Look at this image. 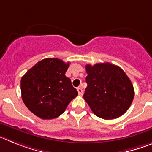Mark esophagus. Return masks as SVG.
<instances>
[{
    "label": "esophagus",
    "instance_id": "obj_1",
    "mask_svg": "<svg viewBox=\"0 0 152 152\" xmlns=\"http://www.w3.org/2000/svg\"><path fill=\"white\" fill-rule=\"evenodd\" d=\"M77 91H78V93H79V95H83V88H80V87H79V88H78Z\"/></svg>",
    "mask_w": 152,
    "mask_h": 152
}]
</instances>
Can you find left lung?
Returning <instances> with one entry per match:
<instances>
[{
    "mask_svg": "<svg viewBox=\"0 0 152 152\" xmlns=\"http://www.w3.org/2000/svg\"><path fill=\"white\" fill-rule=\"evenodd\" d=\"M86 69L88 86L83 98L93 113L104 120L126 113L133 100L134 88L125 72L110 63L87 64Z\"/></svg>",
    "mask_w": 152,
    "mask_h": 152,
    "instance_id": "obj_1",
    "label": "left lung"
}]
</instances>
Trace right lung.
<instances>
[{
  "instance_id": "right-lung-1",
  "label": "right lung",
  "mask_w": 152,
  "mask_h": 152,
  "mask_svg": "<svg viewBox=\"0 0 152 152\" xmlns=\"http://www.w3.org/2000/svg\"><path fill=\"white\" fill-rule=\"evenodd\" d=\"M69 63L46 58L28 69L21 79L22 98L31 112L43 120L59 117L78 95L65 76Z\"/></svg>"
}]
</instances>
